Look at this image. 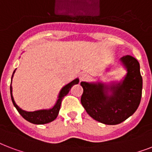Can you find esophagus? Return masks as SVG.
I'll return each instance as SVG.
<instances>
[{
    "label": "esophagus",
    "mask_w": 152,
    "mask_h": 152,
    "mask_svg": "<svg viewBox=\"0 0 152 152\" xmlns=\"http://www.w3.org/2000/svg\"><path fill=\"white\" fill-rule=\"evenodd\" d=\"M86 78H88V75L87 74H82L80 75V81H84Z\"/></svg>",
    "instance_id": "1"
}]
</instances>
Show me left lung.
I'll list each match as a JSON object with an SVG mask.
<instances>
[{
    "label": "left lung",
    "instance_id": "obj_1",
    "mask_svg": "<svg viewBox=\"0 0 152 152\" xmlns=\"http://www.w3.org/2000/svg\"><path fill=\"white\" fill-rule=\"evenodd\" d=\"M121 61L127 69L124 79L118 84L81 82L83 94L81 103L87 113L102 124H121L136 111L140 103L143 79L136 58L126 55ZM109 89L113 94L109 95Z\"/></svg>",
    "mask_w": 152,
    "mask_h": 152
}]
</instances>
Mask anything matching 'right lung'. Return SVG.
Listing matches in <instances>:
<instances>
[{
    "label": "right lung",
    "instance_id": "add662e5",
    "mask_svg": "<svg viewBox=\"0 0 152 152\" xmlns=\"http://www.w3.org/2000/svg\"><path fill=\"white\" fill-rule=\"evenodd\" d=\"M13 74L12 76V78L13 77ZM79 82L78 78H76L71 82H70L69 84L66 85L65 86L63 87V89H61V91L58 95V99L56 104H55V106L53 107L52 109H43V110H38V111L35 112H27L24 111L23 109H21L20 107L16 104V102L14 101L13 97H12V86H10V93H11V98L12 102L13 103L14 106L16 107V109H17V111L19 112V113L20 114L21 116H23V118L25 119L26 121H28L30 123L35 124H44L50 123L51 121L56 119L58 116V112H59L60 106H61V102L63 101V97H65L66 95L67 94L70 89H71V87L75 84H77ZM12 83V82H11Z\"/></svg>",
    "mask_w": 152,
    "mask_h": 152
}]
</instances>
